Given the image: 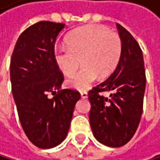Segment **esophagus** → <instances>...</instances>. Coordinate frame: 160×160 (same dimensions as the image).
<instances>
[{
  "mask_svg": "<svg viewBox=\"0 0 160 160\" xmlns=\"http://www.w3.org/2000/svg\"><path fill=\"white\" fill-rule=\"evenodd\" d=\"M81 96H82V98H83V99L87 98V92H86V91H82V92H81Z\"/></svg>",
  "mask_w": 160,
  "mask_h": 160,
  "instance_id": "1",
  "label": "esophagus"
}]
</instances>
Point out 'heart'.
I'll return each mask as SVG.
<instances>
[{
    "mask_svg": "<svg viewBox=\"0 0 160 160\" xmlns=\"http://www.w3.org/2000/svg\"><path fill=\"white\" fill-rule=\"evenodd\" d=\"M67 47L54 50L53 58L58 68L65 76L76 72L82 61V68L67 79V85L84 90L100 78L108 76L117 65L122 50L120 36L103 27L90 25L78 28L67 35Z\"/></svg>",
    "mask_w": 160,
    "mask_h": 160,
    "instance_id": "obj_1",
    "label": "heart"
}]
</instances>
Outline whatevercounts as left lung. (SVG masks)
Returning <instances> with one entry per match:
<instances>
[{
	"mask_svg": "<svg viewBox=\"0 0 160 160\" xmlns=\"http://www.w3.org/2000/svg\"><path fill=\"white\" fill-rule=\"evenodd\" d=\"M122 41L119 62L112 74L88 91L91 130L99 142L121 147L134 135L143 111L146 74L142 50L134 37L117 24ZM113 91L109 98L102 92Z\"/></svg>",
	"mask_w": 160,
	"mask_h": 160,
	"instance_id": "8db88e82",
	"label": "left lung"
}]
</instances>
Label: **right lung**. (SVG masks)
<instances>
[{
  "label": "right lung",
  "instance_id": "add662e5",
  "mask_svg": "<svg viewBox=\"0 0 160 160\" xmlns=\"http://www.w3.org/2000/svg\"><path fill=\"white\" fill-rule=\"evenodd\" d=\"M64 26L40 21L28 27L18 38L10 60L11 90L20 123L30 142L41 149L56 147L65 139L81 99L76 89H59L64 76L53 53Z\"/></svg>",
  "mask_w": 160,
  "mask_h": 160
}]
</instances>
